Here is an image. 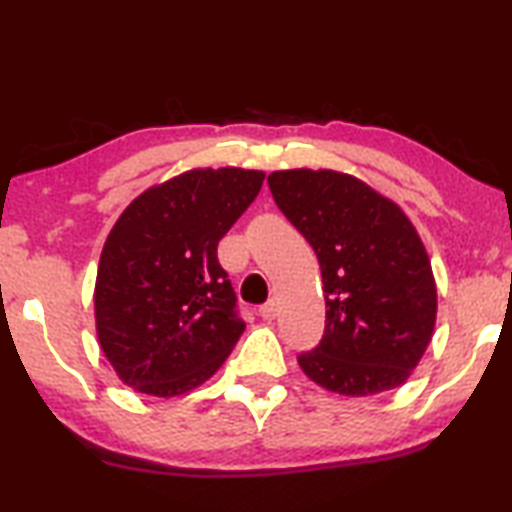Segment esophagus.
<instances>
[{"label": "esophagus", "mask_w": 512, "mask_h": 512, "mask_svg": "<svg viewBox=\"0 0 512 512\" xmlns=\"http://www.w3.org/2000/svg\"><path fill=\"white\" fill-rule=\"evenodd\" d=\"M276 313H278V308H276V304H273V301H266L264 306H259V315H262V320H266V322L276 320Z\"/></svg>", "instance_id": "34e87169"}]
</instances>
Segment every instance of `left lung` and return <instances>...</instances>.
<instances>
[{
	"mask_svg": "<svg viewBox=\"0 0 512 512\" xmlns=\"http://www.w3.org/2000/svg\"><path fill=\"white\" fill-rule=\"evenodd\" d=\"M269 187L322 269L325 334L301 352V369L345 397L406 383L436 322L434 273L415 227L394 201L338 171H273Z\"/></svg>",
	"mask_w": 512,
	"mask_h": 512,
	"instance_id": "8db88e82",
	"label": "left lung"
}]
</instances>
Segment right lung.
Returning a JSON list of instances; mask_svg holds the SVG:
<instances>
[{
    "mask_svg": "<svg viewBox=\"0 0 512 512\" xmlns=\"http://www.w3.org/2000/svg\"><path fill=\"white\" fill-rule=\"evenodd\" d=\"M262 171L194 169L150 187L115 222L99 259L97 336L120 380L153 397L220 369L246 322L218 243L262 190Z\"/></svg>",
    "mask_w": 512,
    "mask_h": 512,
    "instance_id": "1",
    "label": "right lung"
}]
</instances>
